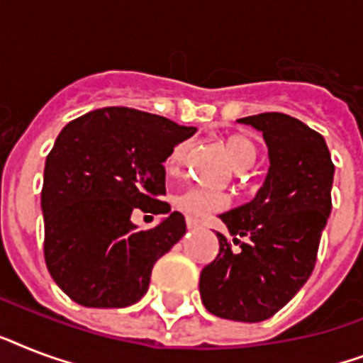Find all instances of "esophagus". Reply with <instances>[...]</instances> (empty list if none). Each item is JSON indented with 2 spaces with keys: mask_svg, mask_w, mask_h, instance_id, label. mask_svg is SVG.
I'll return each instance as SVG.
<instances>
[{
  "mask_svg": "<svg viewBox=\"0 0 363 363\" xmlns=\"http://www.w3.org/2000/svg\"><path fill=\"white\" fill-rule=\"evenodd\" d=\"M186 226H188V230H198L199 222L194 220V218H186Z\"/></svg>",
  "mask_w": 363,
  "mask_h": 363,
  "instance_id": "esophagus-1",
  "label": "esophagus"
}]
</instances>
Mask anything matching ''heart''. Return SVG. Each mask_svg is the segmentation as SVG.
Returning <instances> with one entry per match:
<instances>
[{
    "instance_id": "b5f03b06",
    "label": "heart",
    "mask_w": 363,
    "mask_h": 363,
    "mask_svg": "<svg viewBox=\"0 0 363 363\" xmlns=\"http://www.w3.org/2000/svg\"><path fill=\"white\" fill-rule=\"evenodd\" d=\"M190 150V143L182 141L173 147L167 160H165V167L169 173H177L181 169V165L186 160V154ZM224 150H226L228 158L232 165L238 171L247 169L254 164V160L258 156V148L254 145L252 139L247 135H230L224 139ZM228 205V198L220 192H211V190H201V188H190L186 192H182L177 198V207L186 213L192 218H207L209 215L222 211Z\"/></svg>"
}]
</instances>
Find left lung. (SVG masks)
I'll return each mask as SVG.
<instances>
[{
    "instance_id": "8db88e82",
    "label": "left lung",
    "mask_w": 363,
    "mask_h": 363,
    "mask_svg": "<svg viewBox=\"0 0 363 363\" xmlns=\"http://www.w3.org/2000/svg\"><path fill=\"white\" fill-rule=\"evenodd\" d=\"M238 122L262 131L269 171L252 201L220 215L238 250L216 232L220 250L199 275V294L211 315L262 322L281 311L315 269L335 165L324 137L298 118L262 113Z\"/></svg>"
}]
</instances>
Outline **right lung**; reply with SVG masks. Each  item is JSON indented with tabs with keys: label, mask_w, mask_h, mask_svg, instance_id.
Here are the masks:
<instances>
[{
	"label": "right lung",
	"mask_w": 363,
	"mask_h": 363,
	"mask_svg": "<svg viewBox=\"0 0 363 363\" xmlns=\"http://www.w3.org/2000/svg\"><path fill=\"white\" fill-rule=\"evenodd\" d=\"M196 128L128 107L71 121L45 162V262L75 303L121 309L147 294L156 259L186 233L181 213L137 230V209L165 215L164 162Z\"/></svg>",
	"instance_id": "obj_1"
}]
</instances>
